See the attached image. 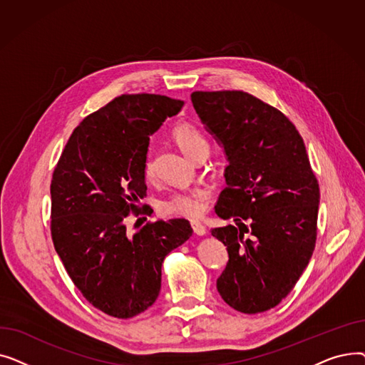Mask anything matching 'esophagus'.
<instances>
[{"mask_svg":"<svg viewBox=\"0 0 365 365\" xmlns=\"http://www.w3.org/2000/svg\"><path fill=\"white\" fill-rule=\"evenodd\" d=\"M190 226H192L195 235H198V237L205 235V232H207V231H205V226L201 225L200 222H190Z\"/></svg>","mask_w":365,"mask_h":365,"instance_id":"obj_1","label":"esophagus"}]
</instances>
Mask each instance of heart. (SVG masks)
Listing matches in <instances>:
<instances>
[{
  "label": "heart",
  "instance_id": "b5f03b06",
  "mask_svg": "<svg viewBox=\"0 0 365 365\" xmlns=\"http://www.w3.org/2000/svg\"><path fill=\"white\" fill-rule=\"evenodd\" d=\"M171 138L175 139L178 146L182 149L186 157L192 160L200 150H208V142L202 131L192 123L180 121L171 130ZM142 171L145 179H152L155 165L150 157L143 160ZM208 190L204 187H197L187 192H180L168 197L161 202V212L165 216L171 217H187V219H197L200 217L207 204Z\"/></svg>",
  "mask_w": 365,
  "mask_h": 365
}]
</instances>
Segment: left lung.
<instances>
[{
    "instance_id": "left-lung-1",
    "label": "left lung",
    "mask_w": 365,
    "mask_h": 365,
    "mask_svg": "<svg viewBox=\"0 0 365 365\" xmlns=\"http://www.w3.org/2000/svg\"><path fill=\"white\" fill-rule=\"evenodd\" d=\"M190 99L229 161L215 210L235 225L212 229L229 255L217 292L238 312L269 311L315 250L319 185L303 139L281 110L248 93L194 91Z\"/></svg>"
}]
</instances>
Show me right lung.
Masks as SVG:
<instances>
[{"instance_id": "right-lung-1", "label": "right lung", "mask_w": 365, "mask_h": 365, "mask_svg": "<svg viewBox=\"0 0 365 365\" xmlns=\"http://www.w3.org/2000/svg\"><path fill=\"white\" fill-rule=\"evenodd\" d=\"M161 94H121L83 120L57 161L51 240L76 289L96 309L133 318L157 300L165 256L192 235L186 219L148 222L133 237L124 219L150 216L142 171L149 134L180 112Z\"/></svg>"}]
</instances>
